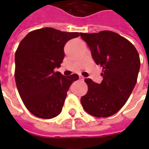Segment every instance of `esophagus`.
<instances>
[{
    "label": "esophagus",
    "instance_id": "1",
    "mask_svg": "<svg viewBox=\"0 0 149 149\" xmlns=\"http://www.w3.org/2000/svg\"><path fill=\"white\" fill-rule=\"evenodd\" d=\"M79 79H80L81 81H84V79H85V77H83L82 75H79Z\"/></svg>",
    "mask_w": 149,
    "mask_h": 149
}]
</instances>
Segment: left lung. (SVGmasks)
I'll list each match as a JSON object with an SVG mask.
<instances>
[{"instance_id": "obj_1", "label": "left lung", "mask_w": 149, "mask_h": 149, "mask_svg": "<svg viewBox=\"0 0 149 149\" xmlns=\"http://www.w3.org/2000/svg\"><path fill=\"white\" fill-rule=\"evenodd\" d=\"M81 36L96 64L103 68L101 84L85 79L88 92L81 102L85 111L93 116H110L125 105L136 85L140 68L139 54L127 39L109 30L81 33Z\"/></svg>"}]
</instances>
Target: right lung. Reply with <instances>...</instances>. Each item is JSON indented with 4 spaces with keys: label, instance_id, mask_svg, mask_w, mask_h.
Listing matches in <instances>:
<instances>
[{
    "label": "right lung",
    "instance_id": "1",
    "mask_svg": "<svg viewBox=\"0 0 149 149\" xmlns=\"http://www.w3.org/2000/svg\"><path fill=\"white\" fill-rule=\"evenodd\" d=\"M79 33L63 32L51 27L29 33L15 54V79L27 110L41 119H52L61 113L67 92L78 75L65 77L60 72L65 56L64 46Z\"/></svg>",
    "mask_w": 149,
    "mask_h": 149
}]
</instances>
